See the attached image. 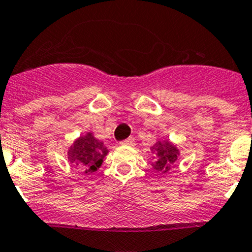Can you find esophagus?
Listing matches in <instances>:
<instances>
[{
	"label": "esophagus",
	"mask_w": 252,
	"mask_h": 252,
	"mask_svg": "<svg viewBox=\"0 0 252 252\" xmlns=\"http://www.w3.org/2000/svg\"><path fill=\"white\" fill-rule=\"evenodd\" d=\"M121 145H126V146H133V145H134V139L133 138L126 139V140L121 141Z\"/></svg>",
	"instance_id": "34e87169"
}]
</instances>
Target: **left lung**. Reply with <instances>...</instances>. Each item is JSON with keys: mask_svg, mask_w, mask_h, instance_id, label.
<instances>
[{"mask_svg": "<svg viewBox=\"0 0 252 252\" xmlns=\"http://www.w3.org/2000/svg\"><path fill=\"white\" fill-rule=\"evenodd\" d=\"M151 151L155 155V162L152 163V167L162 174L171 171L179 156L178 147L168 140H158L151 147Z\"/></svg>", "mask_w": 252, "mask_h": 252, "instance_id": "left-lung-1", "label": "left lung"}]
</instances>
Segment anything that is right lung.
<instances>
[{
    "instance_id": "obj_1",
    "label": "right lung",
    "mask_w": 252,
    "mask_h": 252,
    "mask_svg": "<svg viewBox=\"0 0 252 252\" xmlns=\"http://www.w3.org/2000/svg\"><path fill=\"white\" fill-rule=\"evenodd\" d=\"M107 154L108 150L102 141L96 139L93 133H86V135L79 136L68 149V161L84 173L90 174L100 168Z\"/></svg>"
}]
</instances>
